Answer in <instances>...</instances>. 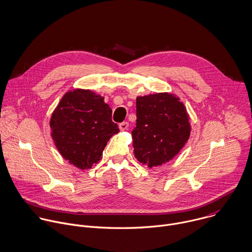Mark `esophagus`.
I'll return each instance as SVG.
<instances>
[{
	"instance_id": "34e87169",
	"label": "esophagus",
	"mask_w": 252,
	"mask_h": 252,
	"mask_svg": "<svg viewBox=\"0 0 252 252\" xmlns=\"http://www.w3.org/2000/svg\"><path fill=\"white\" fill-rule=\"evenodd\" d=\"M129 127V123L128 122H122L119 124V130L120 131H126Z\"/></svg>"
}]
</instances>
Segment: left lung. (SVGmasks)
<instances>
[{
  "instance_id": "left-lung-1",
  "label": "left lung",
  "mask_w": 252,
  "mask_h": 252,
  "mask_svg": "<svg viewBox=\"0 0 252 252\" xmlns=\"http://www.w3.org/2000/svg\"><path fill=\"white\" fill-rule=\"evenodd\" d=\"M137 123L132 131L135 158L150 168L171 160L187 143L189 114L174 94L137 96Z\"/></svg>"
}]
</instances>
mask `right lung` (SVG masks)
Returning <instances> with one entry per match:
<instances>
[{
	"label": "right lung",
	"mask_w": 252,
	"mask_h": 252,
	"mask_svg": "<svg viewBox=\"0 0 252 252\" xmlns=\"http://www.w3.org/2000/svg\"><path fill=\"white\" fill-rule=\"evenodd\" d=\"M112 110L95 92H67L50 118L51 137L60 155L84 170L97 163L109 139L119 132Z\"/></svg>",
	"instance_id": "right-lung-1"
}]
</instances>
